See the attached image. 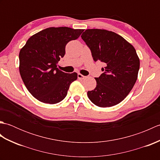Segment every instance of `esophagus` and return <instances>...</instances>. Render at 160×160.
I'll return each instance as SVG.
<instances>
[{
    "mask_svg": "<svg viewBox=\"0 0 160 160\" xmlns=\"http://www.w3.org/2000/svg\"><path fill=\"white\" fill-rule=\"evenodd\" d=\"M78 79L82 80V79H84V78H86V76H83V75H82L81 73H78Z\"/></svg>",
    "mask_w": 160,
    "mask_h": 160,
    "instance_id": "obj_1",
    "label": "esophagus"
}]
</instances>
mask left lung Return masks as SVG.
Segmentation results:
<instances>
[{"mask_svg": "<svg viewBox=\"0 0 160 160\" xmlns=\"http://www.w3.org/2000/svg\"><path fill=\"white\" fill-rule=\"evenodd\" d=\"M94 61L100 60L104 73L95 78L96 87L87 92L96 106L110 107L128 96L136 82L140 59L131 44L116 33L105 29H87L81 36Z\"/></svg>", "mask_w": 160, "mask_h": 160, "instance_id": "8db88e82", "label": "left lung"}]
</instances>
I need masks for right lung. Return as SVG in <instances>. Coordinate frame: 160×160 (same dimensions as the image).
<instances>
[{"label": "right lung", "mask_w": 160, "mask_h": 160, "mask_svg": "<svg viewBox=\"0 0 160 160\" xmlns=\"http://www.w3.org/2000/svg\"><path fill=\"white\" fill-rule=\"evenodd\" d=\"M83 29L67 27L49 28L30 37L19 53V71L27 89L37 100L56 104L67 94L76 73H67L57 68L65 54V47L80 37Z\"/></svg>", "instance_id": "right-lung-1"}]
</instances>
